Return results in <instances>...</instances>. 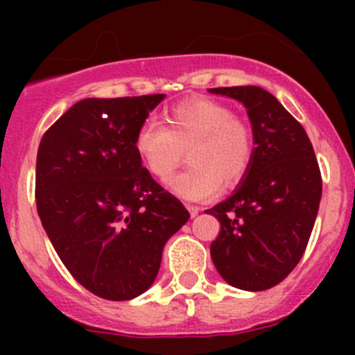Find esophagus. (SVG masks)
Instances as JSON below:
<instances>
[{
  "mask_svg": "<svg viewBox=\"0 0 355 355\" xmlns=\"http://www.w3.org/2000/svg\"><path fill=\"white\" fill-rule=\"evenodd\" d=\"M187 208H188V211H190V215H192V216H197V215H199V211H200V208H197V206H193V205H187Z\"/></svg>",
  "mask_w": 355,
  "mask_h": 355,
  "instance_id": "esophagus-1",
  "label": "esophagus"
}]
</instances>
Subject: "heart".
Wrapping results in <instances>:
<instances>
[{
	"label": "heart",
	"instance_id": "b5f03b06",
	"mask_svg": "<svg viewBox=\"0 0 355 355\" xmlns=\"http://www.w3.org/2000/svg\"><path fill=\"white\" fill-rule=\"evenodd\" d=\"M167 126L146 121L135 133V153L155 178L172 174L188 147L190 167L167 181V187L184 199L202 200L220 188L243 180L252 163L249 128L234 119L233 110L211 99H190L172 106Z\"/></svg>",
	"mask_w": 355,
	"mask_h": 355
}]
</instances>
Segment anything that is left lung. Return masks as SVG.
I'll return each instance as SVG.
<instances>
[{"instance_id":"obj_1","label":"left lung","mask_w":355,"mask_h":355,"mask_svg":"<svg viewBox=\"0 0 355 355\" xmlns=\"http://www.w3.org/2000/svg\"><path fill=\"white\" fill-rule=\"evenodd\" d=\"M245 106L252 163L231 196L208 209L220 233L209 247L225 283L245 291L275 286L302 258L322 199V175L309 137L261 87L209 89Z\"/></svg>"}]
</instances>
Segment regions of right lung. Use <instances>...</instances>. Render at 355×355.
Segmentation results:
<instances>
[{"instance_id": "right-lung-1", "label": "right lung", "mask_w": 355, "mask_h": 355, "mask_svg": "<svg viewBox=\"0 0 355 355\" xmlns=\"http://www.w3.org/2000/svg\"><path fill=\"white\" fill-rule=\"evenodd\" d=\"M163 97L81 99L40 140L42 227L72 277L101 299L131 300L149 290L163 247L190 218L135 153V133Z\"/></svg>"}]
</instances>
